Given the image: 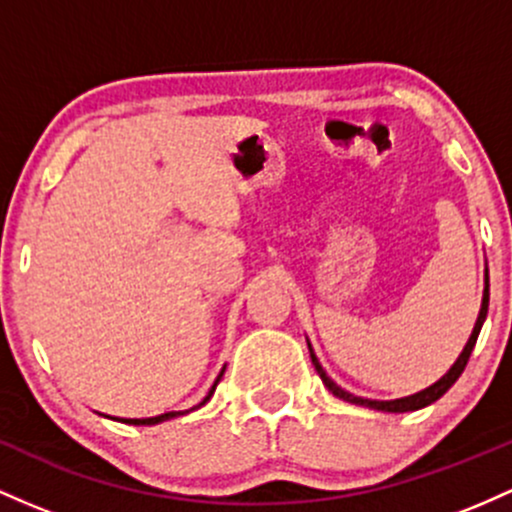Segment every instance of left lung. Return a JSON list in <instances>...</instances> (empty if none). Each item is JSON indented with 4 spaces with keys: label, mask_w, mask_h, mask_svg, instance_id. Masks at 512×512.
<instances>
[{
    "label": "left lung",
    "mask_w": 512,
    "mask_h": 512,
    "mask_svg": "<svg viewBox=\"0 0 512 512\" xmlns=\"http://www.w3.org/2000/svg\"><path fill=\"white\" fill-rule=\"evenodd\" d=\"M486 314H488V268H486V273H484V297H481L479 317H476V324H474V329H472V336H469L467 346L462 348V353H459V358L455 360V363H452L450 370H447L445 375H442L440 380L435 382V384H430V387L421 389V392H416V394H411V396H401V399H392V401L363 399V396H355V394L346 392V389H343V387H338V384L333 382L329 375H326L324 367H321L319 358H317V355H314L312 343L307 341V346H309V355H312V365L317 367V372H319L321 382H324V387L329 389V392H331L333 396H338V399L348 401V404H355V406H365V409L384 411V413H406V411H418V409H423V406H430V404H433V401H438L440 396L445 394L447 389H450L452 384H455V382L459 380V375H462L464 367H467L469 355H472V350H474V346H476V338H479V331H481V326H484Z\"/></svg>",
    "instance_id": "1"
}]
</instances>
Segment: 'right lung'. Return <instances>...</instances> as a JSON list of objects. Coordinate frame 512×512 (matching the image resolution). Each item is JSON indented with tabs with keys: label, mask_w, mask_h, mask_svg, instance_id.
I'll return each instance as SVG.
<instances>
[{
	"label": "right lung",
	"mask_w": 512,
	"mask_h": 512,
	"mask_svg": "<svg viewBox=\"0 0 512 512\" xmlns=\"http://www.w3.org/2000/svg\"><path fill=\"white\" fill-rule=\"evenodd\" d=\"M222 375H225V367H222L220 375H217V380H215V384H212V387H210L208 396H205V399L200 401L198 406H193V409H188V411H169V413H162V416H154V418H123V423H128V426H157V423L171 421V418L186 416V413H191V411H195V409H200V406L208 404V401L212 399V394H215V387H217V384H220V380H222Z\"/></svg>",
	"instance_id": "obj_1"
}]
</instances>
